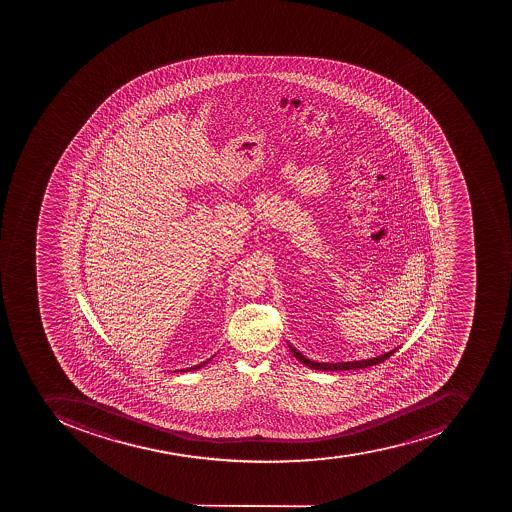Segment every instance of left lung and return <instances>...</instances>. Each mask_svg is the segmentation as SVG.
<instances>
[{
    "instance_id": "obj_1",
    "label": "left lung",
    "mask_w": 512,
    "mask_h": 512,
    "mask_svg": "<svg viewBox=\"0 0 512 512\" xmlns=\"http://www.w3.org/2000/svg\"><path fill=\"white\" fill-rule=\"evenodd\" d=\"M290 351L293 352L294 357L299 360V362L304 363L306 367L312 368V370H320V371H346V370H360V368H368L375 367L378 363H383L384 360L389 359L391 355H394L395 352L399 351V347H395L391 352H386V354L378 355V357H373V359L367 360H352V362H314V360L307 359L306 355H302L301 352L296 349V347L291 346Z\"/></svg>"
}]
</instances>
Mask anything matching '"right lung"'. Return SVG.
Wrapping results in <instances>:
<instances>
[{
    "instance_id": "right-lung-1",
    "label": "right lung",
    "mask_w": 512,
    "mask_h": 512,
    "mask_svg": "<svg viewBox=\"0 0 512 512\" xmlns=\"http://www.w3.org/2000/svg\"><path fill=\"white\" fill-rule=\"evenodd\" d=\"M214 357H216V354L211 355L210 359L205 360V362L198 363V365H194V367L184 368V370H176V371H195V370H200V368L205 367L206 363H210L211 360L214 359Z\"/></svg>"
}]
</instances>
